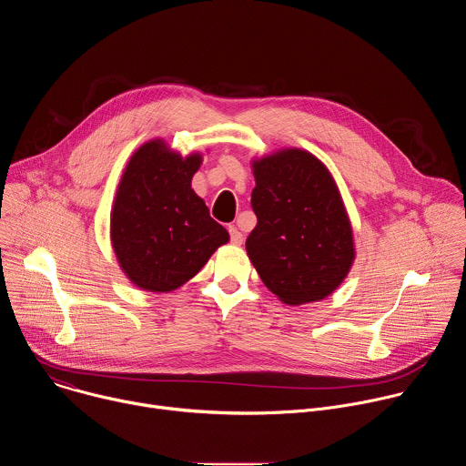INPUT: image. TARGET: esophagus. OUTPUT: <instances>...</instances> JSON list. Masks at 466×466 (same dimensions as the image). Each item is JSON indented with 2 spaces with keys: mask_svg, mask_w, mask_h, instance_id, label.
<instances>
[{
  "mask_svg": "<svg viewBox=\"0 0 466 466\" xmlns=\"http://www.w3.org/2000/svg\"><path fill=\"white\" fill-rule=\"evenodd\" d=\"M228 234H230V241H232L234 245H241V243H243V234H241L234 225L228 227Z\"/></svg>",
  "mask_w": 466,
  "mask_h": 466,
  "instance_id": "1",
  "label": "esophagus"
}]
</instances>
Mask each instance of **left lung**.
Here are the masks:
<instances>
[{
    "mask_svg": "<svg viewBox=\"0 0 466 466\" xmlns=\"http://www.w3.org/2000/svg\"><path fill=\"white\" fill-rule=\"evenodd\" d=\"M252 169L258 223L245 247L261 282L289 306L328 297L354 261L352 227L334 178L300 149L261 158Z\"/></svg>",
    "mask_w": 466,
    "mask_h": 466,
    "instance_id": "8db88e82",
    "label": "left lung"
}]
</instances>
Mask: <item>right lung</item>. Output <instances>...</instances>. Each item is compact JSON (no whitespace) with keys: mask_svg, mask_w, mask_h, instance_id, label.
<instances>
[{"mask_svg":"<svg viewBox=\"0 0 466 466\" xmlns=\"http://www.w3.org/2000/svg\"><path fill=\"white\" fill-rule=\"evenodd\" d=\"M201 155L182 158L162 140L142 146L121 177L112 208V247L125 275L147 291H173L205 268L228 232L210 218L191 177Z\"/></svg>","mask_w":466,"mask_h":466,"instance_id":"1","label":"right lung"}]
</instances>
